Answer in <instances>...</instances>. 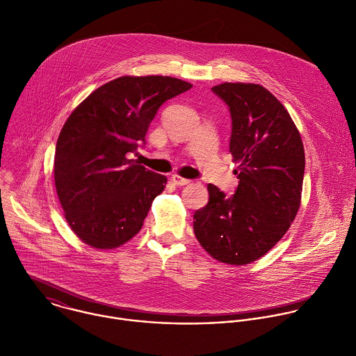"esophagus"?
<instances>
[{"label": "esophagus", "instance_id": "1", "mask_svg": "<svg viewBox=\"0 0 356 356\" xmlns=\"http://www.w3.org/2000/svg\"><path fill=\"white\" fill-rule=\"evenodd\" d=\"M172 181H173L176 186H186V184L190 183L188 179H184V177L179 176V175H173V176H172Z\"/></svg>", "mask_w": 356, "mask_h": 356}]
</instances>
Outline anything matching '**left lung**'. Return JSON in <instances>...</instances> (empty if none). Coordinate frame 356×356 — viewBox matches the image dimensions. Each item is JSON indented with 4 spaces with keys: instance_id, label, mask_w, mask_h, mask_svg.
I'll list each match as a JSON object with an SVG mask.
<instances>
[{
    "instance_id": "1",
    "label": "left lung",
    "mask_w": 356,
    "mask_h": 356,
    "mask_svg": "<svg viewBox=\"0 0 356 356\" xmlns=\"http://www.w3.org/2000/svg\"><path fill=\"white\" fill-rule=\"evenodd\" d=\"M232 115L230 152L238 186L230 198L208 184L209 201L194 213L202 248L227 265H247L268 254L287 233L301 205L305 152L284 105L264 86L212 87Z\"/></svg>"
}]
</instances>
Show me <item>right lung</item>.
Listing matches in <instances>:
<instances>
[{
	"instance_id": "add662e5",
	"label": "right lung",
	"mask_w": 356,
	"mask_h": 356,
	"mask_svg": "<svg viewBox=\"0 0 356 356\" xmlns=\"http://www.w3.org/2000/svg\"><path fill=\"white\" fill-rule=\"evenodd\" d=\"M191 87L169 76H122L70 113L56 141L54 180L65 219L83 243L112 250L141 230L168 179L129 155L145 141L159 106Z\"/></svg>"
}]
</instances>
